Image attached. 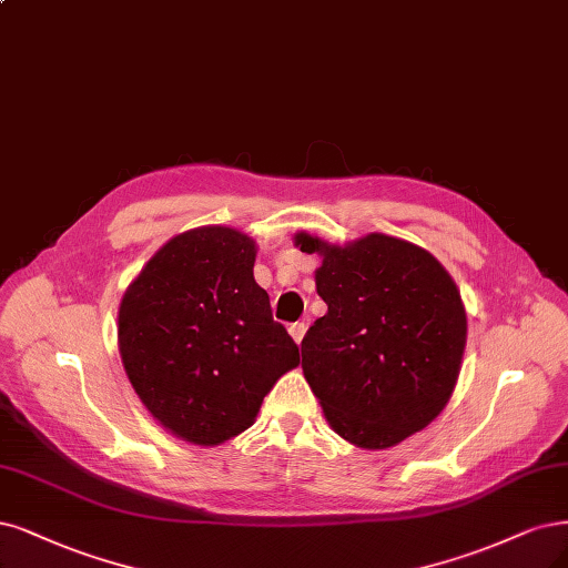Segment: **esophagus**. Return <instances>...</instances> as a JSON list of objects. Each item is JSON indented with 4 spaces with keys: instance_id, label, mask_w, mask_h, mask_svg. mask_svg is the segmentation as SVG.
I'll return each mask as SVG.
<instances>
[{
    "instance_id": "esophagus-1",
    "label": "esophagus",
    "mask_w": 568,
    "mask_h": 568,
    "mask_svg": "<svg viewBox=\"0 0 568 568\" xmlns=\"http://www.w3.org/2000/svg\"><path fill=\"white\" fill-rule=\"evenodd\" d=\"M305 331H307V322H296V324H291V326H288V334H291V338L296 341L298 345H301V341H303V336H305Z\"/></svg>"
}]
</instances>
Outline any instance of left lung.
Listing matches in <instances>:
<instances>
[{
	"label": "left lung",
	"instance_id": "1",
	"mask_svg": "<svg viewBox=\"0 0 568 568\" xmlns=\"http://www.w3.org/2000/svg\"><path fill=\"white\" fill-rule=\"evenodd\" d=\"M320 253L315 284L326 315L301 343L303 376L345 442L366 452L397 446L433 423L454 395L467 341L460 291L444 265L399 237L371 232Z\"/></svg>",
	"mask_w": 568,
	"mask_h": 568
}]
</instances>
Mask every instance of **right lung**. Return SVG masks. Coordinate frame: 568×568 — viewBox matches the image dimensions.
Segmentation results:
<instances>
[{
	"instance_id": "obj_1",
	"label": "right lung",
	"mask_w": 568,
	"mask_h": 568,
	"mask_svg": "<svg viewBox=\"0 0 568 568\" xmlns=\"http://www.w3.org/2000/svg\"><path fill=\"white\" fill-rule=\"evenodd\" d=\"M256 251L234 227L185 230L154 253L120 303L116 345L129 383L154 420L194 446L242 435L301 362L253 280Z\"/></svg>"
}]
</instances>
